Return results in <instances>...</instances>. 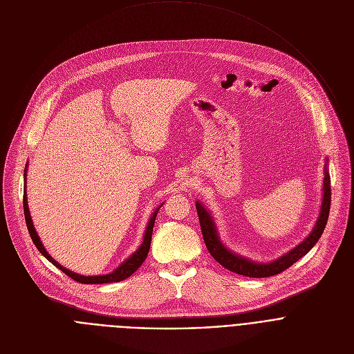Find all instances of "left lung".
<instances>
[{
  "label": "left lung",
  "mask_w": 354,
  "mask_h": 354,
  "mask_svg": "<svg viewBox=\"0 0 354 354\" xmlns=\"http://www.w3.org/2000/svg\"><path fill=\"white\" fill-rule=\"evenodd\" d=\"M330 177L329 173L325 169V181H324V201L321 207V215L317 221L315 227H313L312 233L309 236L298 245L295 249L288 252L286 256L277 259L276 261H271L267 264H259L254 261H250L248 259H243L241 256H236L234 253L229 252L219 241L218 234H216V227L215 223L209 215V212L200 204L197 203L195 207H197L198 212V219L201 225V232H203V238L205 242V246L211 256L225 268H227L232 272L241 274V276L246 277H253V279H264V277H271L276 276V274L283 272L288 267H291L295 261H298L302 256H305L315 243L319 241L322 236L324 229L328 223L329 218V211H330Z\"/></svg>",
  "instance_id": "8db88e82"
}]
</instances>
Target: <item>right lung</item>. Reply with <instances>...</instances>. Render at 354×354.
<instances>
[{
	"label": "right lung",
	"mask_w": 354,
	"mask_h": 354,
	"mask_svg": "<svg viewBox=\"0 0 354 354\" xmlns=\"http://www.w3.org/2000/svg\"><path fill=\"white\" fill-rule=\"evenodd\" d=\"M25 174H26V170H25ZM25 188H26V185H25ZM24 192H25V194H24V214H25V221H26V226H28V230H29L32 242L35 243V246L37 248V250L41 252L52 264H55L57 268H60V270L66 274V276L71 277L74 281L82 283V284H106V283H118V281H122V280L131 277L132 274L142 266V263L145 261V259L147 257V253H149V249H150V243H151V233H153V226H154L156 215H157V212H159L160 207L163 205V204H162L159 208H157V209L153 212V215H151V218H150V221H149V223H147V227H146L145 236H143V242H142L140 248H139L128 260H125L120 267H118L115 271H112L111 274H105V276L86 277V276H80V274H75V272L67 270L66 267L60 266V264L46 252V249L44 248L41 239H39L37 233H36V230H35V227H33V223H32V219H30V214H29V208H28L26 191H24Z\"/></svg>",
	"instance_id": "right-lung-1"
}]
</instances>
